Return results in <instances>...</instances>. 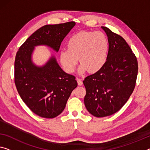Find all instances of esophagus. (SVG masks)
<instances>
[{"instance_id": "esophagus-1", "label": "esophagus", "mask_w": 150, "mask_h": 150, "mask_svg": "<svg viewBox=\"0 0 150 150\" xmlns=\"http://www.w3.org/2000/svg\"><path fill=\"white\" fill-rule=\"evenodd\" d=\"M76 80H77L78 84L79 85V86H82V85L83 84V82L82 81V80L80 79V78H76Z\"/></svg>"}]
</instances>
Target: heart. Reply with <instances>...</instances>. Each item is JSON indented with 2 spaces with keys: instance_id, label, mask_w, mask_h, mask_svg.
<instances>
[{
  "instance_id": "heart-1",
  "label": "heart",
  "mask_w": 150,
  "mask_h": 150,
  "mask_svg": "<svg viewBox=\"0 0 150 150\" xmlns=\"http://www.w3.org/2000/svg\"><path fill=\"white\" fill-rule=\"evenodd\" d=\"M109 52V41L100 31H80L71 36L67 41V50L59 53V62L66 72H74L78 62L79 72L89 70L96 72L107 62Z\"/></svg>"
}]
</instances>
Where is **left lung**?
I'll list each match as a JSON object with an SVG mask.
<instances>
[{"label":"left lung","mask_w":150,"mask_h":150,"mask_svg":"<svg viewBox=\"0 0 150 150\" xmlns=\"http://www.w3.org/2000/svg\"><path fill=\"white\" fill-rule=\"evenodd\" d=\"M109 41V52L105 65L85 78L84 105L96 117L109 116L120 110L134 90L138 65L135 54L121 36L101 27Z\"/></svg>","instance_id":"left-lung-1"}]
</instances>
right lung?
<instances>
[{"mask_svg":"<svg viewBox=\"0 0 150 150\" xmlns=\"http://www.w3.org/2000/svg\"><path fill=\"white\" fill-rule=\"evenodd\" d=\"M71 21L43 26L19 47L15 61V83L21 98L34 113L43 118L58 116L78 83L73 75L62 70L54 55L42 66L33 61L37 46L58 52L61 43L75 26Z\"/></svg>","mask_w":150,"mask_h":150,"instance_id":"add662e5","label":"right lung"}]
</instances>
